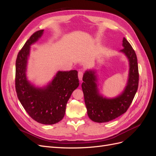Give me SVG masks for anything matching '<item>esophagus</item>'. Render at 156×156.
<instances>
[{
	"mask_svg": "<svg viewBox=\"0 0 156 156\" xmlns=\"http://www.w3.org/2000/svg\"><path fill=\"white\" fill-rule=\"evenodd\" d=\"M83 75V72H82V71H79L78 73V77H79V79L80 80V81H81L82 80Z\"/></svg>",
	"mask_w": 156,
	"mask_h": 156,
	"instance_id": "34e87169",
	"label": "esophagus"
}]
</instances>
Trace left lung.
I'll list each match as a JSON object with an SVG mask.
<instances>
[{"label": "left lung", "instance_id": "8db88e82", "mask_svg": "<svg viewBox=\"0 0 156 156\" xmlns=\"http://www.w3.org/2000/svg\"><path fill=\"white\" fill-rule=\"evenodd\" d=\"M122 45L124 53L129 62V77L127 85L120 95L115 98H103L99 94L95 72L87 71L83 77L82 89L88 117L92 121L102 123L116 119L125 113L132 103L139 85L137 58L134 49L124 37Z\"/></svg>", "mask_w": 156, "mask_h": 156}]
</instances>
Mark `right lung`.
Here are the masks:
<instances>
[{
  "mask_svg": "<svg viewBox=\"0 0 156 156\" xmlns=\"http://www.w3.org/2000/svg\"><path fill=\"white\" fill-rule=\"evenodd\" d=\"M34 32L18 53L16 62V90L17 98L29 115L40 124L52 125L63 119L68 100L79 85L76 70L58 72L47 87L36 88L28 81L26 70L30 45L43 34Z\"/></svg>",
  "mask_w": 156,
  "mask_h": 156,
  "instance_id": "1",
  "label": "right lung"
}]
</instances>
